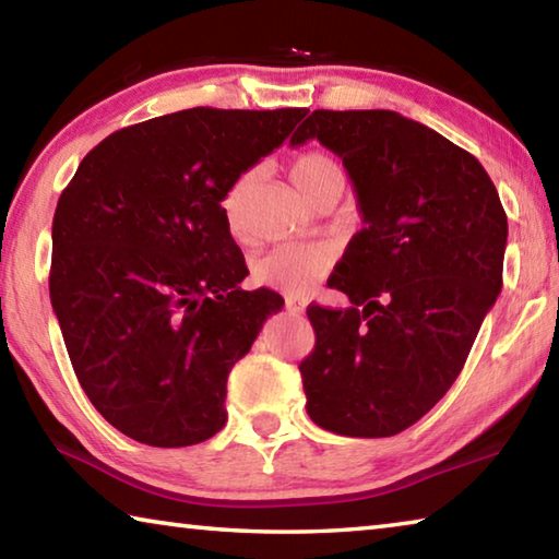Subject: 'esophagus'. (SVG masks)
Listing matches in <instances>:
<instances>
[{
	"label": "esophagus",
	"mask_w": 559,
	"mask_h": 559,
	"mask_svg": "<svg viewBox=\"0 0 559 559\" xmlns=\"http://www.w3.org/2000/svg\"><path fill=\"white\" fill-rule=\"evenodd\" d=\"M306 308H308L306 298H296V296L286 298V310H288V313H293V316H300V313H306Z\"/></svg>",
	"instance_id": "1"
}]
</instances>
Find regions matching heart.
<instances>
[{
    "mask_svg": "<svg viewBox=\"0 0 559 559\" xmlns=\"http://www.w3.org/2000/svg\"><path fill=\"white\" fill-rule=\"evenodd\" d=\"M290 175L293 182L310 202H316L328 187L345 185L343 167H340L337 159L328 153H320V150L302 153L293 163ZM249 179V175H243L224 197V216L236 239H241L246 234L241 202ZM333 263L335 251L328 243H281L257 259V263H253V278L261 286L273 290L306 293L333 269Z\"/></svg>",
    "mask_w": 559,
    "mask_h": 559,
    "instance_id": "1",
    "label": "heart"
}]
</instances>
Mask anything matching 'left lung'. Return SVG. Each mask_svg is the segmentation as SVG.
<instances>
[{
  "mask_svg": "<svg viewBox=\"0 0 559 559\" xmlns=\"http://www.w3.org/2000/svg\"><path fill=\"white\" fill-rule=\"evenodd\" d=\"M320 140L353 179L362 229L310 306L306 409L340 437L412 427L456 382L503 286L508 219L476 157L394 110H313L290 145Z\"/></svg>",
  "mask_w": 559,
  "mask_h": 559,
  "instance_id": "1",
  "label": "left lung"
}]
</instances>
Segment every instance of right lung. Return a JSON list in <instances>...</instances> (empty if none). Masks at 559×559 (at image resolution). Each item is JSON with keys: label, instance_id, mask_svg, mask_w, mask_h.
<instances>
[{"label": "right lung", "instance_id": "1", "mask_svg": "<svg viewBox=\"0 0 559 559\" xmlns=\"http://www.w3.org/2000/svg\"><path fill=\"white\" fill-rule=\"evenodd\" d=\"M306 108H189L112 132L53 214L49 293L73 372L126 437L177 449L226 424V380L283 298L243 290L224 197Z\"/></svg>", "mask_w": 559, "mask_h": 559}]
</instances>
